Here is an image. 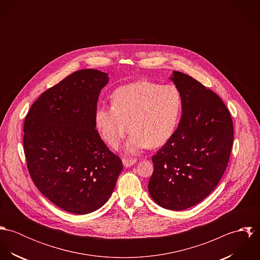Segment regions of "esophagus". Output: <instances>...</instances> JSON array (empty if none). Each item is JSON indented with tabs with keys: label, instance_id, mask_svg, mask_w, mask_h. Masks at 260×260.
<instances>
[{
	"label": "esophagus",
	"instance_id": "esophagus-1",
	"mask_svg": "<svg viewBox=\"0 0 260 260\" xmlns=\"http://www.w3.org/2000/svg\"><path fill=\"white\" fill-rule=\"evenodd\" d=\"M122 162H123V165L127 168V167H131V166H133L136 162H137V160L136 159H133V158H123L122 159Z\"/></svg>",
	"mask_w": 260,
	"mask_h": 260
}]
</instances>
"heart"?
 Wrapping results in <instances>:
<instances>
[{
	"label": "heart",
	"instance_id": "b5f03b06",
	"mask_svg": "<svg viewBox=\"0 0 260 260\" xmlns=\"http://www.w3.org/2000/svg\"><path fill=\"white\" fill-rule=\"evenodd\" d=\"M112 98L113 105H99L94 115L98 133L112 148L130 128L125 145L129 153L160 147L173 136L182 109V94L175 85L138 81L119 87Z\"/></svg>",
	"mask_w": 260,
	"mask_h": 260
}]
</instances>
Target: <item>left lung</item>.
<instances>
[{
	"label": "left lung",
	"instance_id": "left-lung-1",
	"mask_svg": "<svg viewBox=\"0 0 260 260\" xmlns=\"http://www.w3.org/2000/svg\"><path fill=\"white\" fill-rule=\"evenodd\" d=\"M170 80L182 94V114L173 136L152 157L151 198L180 211L206 198L219 183L233 143V124L222 100L188 75Z\"/></svg>",
	"mask_w": 260,
	"mask_h": 260
}]
</instances>
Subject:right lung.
Segmentation results:
<instances>
[{"instance_id":"obj_1","label":"right lung","mask_w":260,"mask_h":260,"mask_svg":"<svg viewBox=\"0 0 260 260\" xmlns=\"http://www.w3.org/2000/svg\"><path fill=\"white\" fill-rule=\"evenodd\" d=\"M109 76L84 69L45 91L24 123V151L40 192L61 209L88 214L110 198L121 159L95 129L94 115Z\"/></svg>"}]
</instances>
